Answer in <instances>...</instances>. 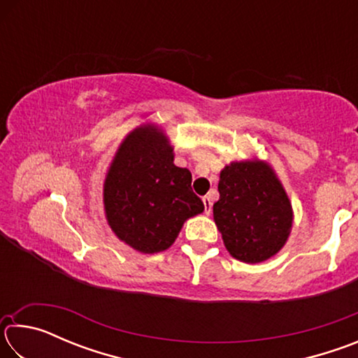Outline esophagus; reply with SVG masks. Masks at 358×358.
Returning a JSON list of instances; mask_svg holds the SVG:
<instances>
[{
	"mask_svg": "<svg viewBox=\"0 0 358 358\" xmlns=\"http://www.w3.org/2000/svg\"><path fill=\"white\" fill-rule=\"evenodd\" d=\"M202 202H203L205 213L210 215V213H211V208H213V199H211L210 196H205V197L202 199Z\"/></svg>",
	"mask_w": 358,
	"mask_h": 358,
	"instance_id": "1",
	"label": "esophagus"
}]
</instances>
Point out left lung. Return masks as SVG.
<instances>
[{"label":"left lung","instance_id":"left-lung-1","mask_svg":"<svg viewBox=\"0 0 358 358\" xmlns=\"http://www.w3.org/2000/svg\"><path fill=\"white\" fill-rule=\"evenodd\" d=\"M213 216L235 259L257 264L281 250L292 227V205L268 164L232 162L221 172Z\"/></svg>","mask_w":358,"mask_h":358}]
</instances>
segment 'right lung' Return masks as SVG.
<instances>
[{
	"label": "right lung",
	"mask_w": 358,
	"mask_h": 358,
	"mask_svg": "<svg viewBox=\"0 0 358 358\" xmlns=\"http://www.w3.org/2000/svg\"><path fill=\"white\" fill-rule=\"evenodd\" d=\"M191 172L173 164L172 147L155 126L132 131L121 143L104 183V207L115 235L134 250H167L183 222L203 211Z\"/></svg>",
	"instance_id": "obj_1"
}]
</instances>
